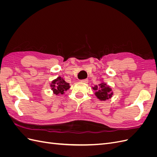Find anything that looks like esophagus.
<instances>
[{
	"instance_id": "obj_1",
	"label": "esophagus",
	"mask_w": 157,
	"mask_h": 157,
	"mask_svg": "<svg viewBox=\"0 0 157 157\" xmlns=\"http://www.w3.org/2000/svg\"><path fill=\"white\" fill-rule=\"evenodd\" d=\"M80 81H81V82H83V83H87V82H88V80L87 78H86V79L81 80H80Z\"/></svg>"
}]
</instances>
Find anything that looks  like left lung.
I'll return each instance as SVG.
<instances>
[{"label": "left lung", "instance_id": "left-lung-1", "mask_svg": "<svg viewBox=\"0 0 157 157\" xmlns=\"http://www.w3.org/2000/svg\"><path fill=\"white\" fill-rule=\"evenodd\" d=\"M92 89L95 91L96 96L101 101H105L110 99L113 95L112 88L103 82L98 85H95L92 87Z\"/></svg>", "mask_w": 157, "mask_h": 157}]
</instances>
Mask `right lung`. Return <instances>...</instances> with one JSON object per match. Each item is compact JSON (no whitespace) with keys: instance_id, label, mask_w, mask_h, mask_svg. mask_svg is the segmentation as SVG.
Here are the masks:
<instances>
[{"instance_id":"right-lung-1","label":"right lung","mask_w":157,"mask_h":157,"mask_svg":"<svg viewBox=\"0 0 157 157\" xmlns=\"http://www.w3.org/2000/svg\"><path fill=\"white\" fill-rule=\"evenodd\" d=\"M50 87L54 94L59 95L63 94L65 91L69 89L70 86L69 83L65 82V80L63 78L58 77L57 78L52 80Z\"/></svg>"}]
</instances>
